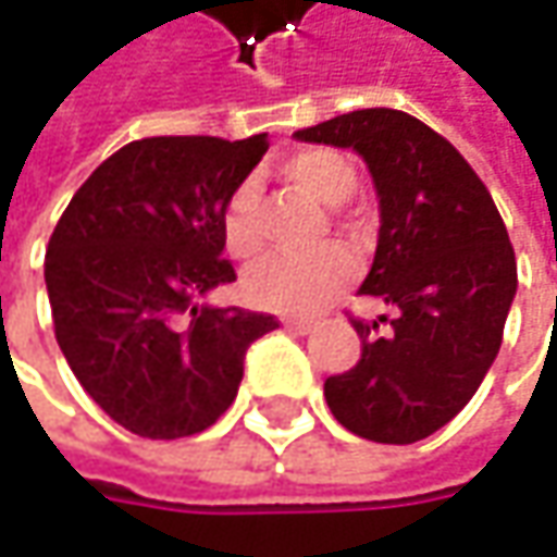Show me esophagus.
Masks as SVG:
<instances>
[{
  "instance_id": "34e87169",
  "label": "esophagus",
  "mask_w": 557,
  "mask_h": 557,
  "mask_svg": "<svg viewBox=\"0 0 557 557\" xmlns=\"http://www.w3.org/2000/svg\"><path fill=\"white\" fill-rule=\"evenodd\" d=\"M283 326H286L289 333H299V336H308V333L314 330L311 321H283Z\"/></svg>"
}]
</instances>
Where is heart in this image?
Instances as JSON below:
<instances>
[{"instance_id": "1", "label": "heart", "mask_w": 557, "mask_h": 557, "mask_svg": "<svg viewBox=\"0 0 557 557\" xmlns=\"http://www.w3.org/2000/svg\"><path fill=\"white\" fill-rule=\"evenodd\" d=\"M280 177L321 206H343L358 186V171L336 149H299L280 161ZM221 236L233 258H252L261 246L258 233V186L236 183L221 211ZM355 277V261L346 249L326 246L308 255H268L243 277V293L255 308L280 314L318 311Z\"/></svg>"}]
</instances>
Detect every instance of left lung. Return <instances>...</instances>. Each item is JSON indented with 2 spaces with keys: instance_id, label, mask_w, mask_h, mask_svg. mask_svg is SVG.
<instances>
[{
  "instance_id": "obj_1",
  "label": "left lung",
  "mask_w": 557,
  "mask_h": 557,
  "mask_svg": "<svg viewBox=\"0 0 557 557\" xmlns=\"http://www.w3.org/2000/svg\"><path fill=\"white\" fill-rule=\"evenodd\" d=\"M296 139L351 149L368 164L380 231L358 293L396 311L383 333L386 314L355 321L361 358L326 376V405L371 443L426 440L480 389L518 293L496 202L461 152L405 111H351Z\"/></svg>"
}]
</instances>
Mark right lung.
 <instances>
[{"mask_svg":"<svg viewBox=\"0 0 557 557\" xmlns=\"http://www.w3.org/2000/svg\"><path fill=\"white\" fill-rule=\"evenodd\" d=\"M268 152L249 139L149 136L106 158L46 249L55 339L89 399L149 440L202 433L236 399L271 314L202 302L233 283L221 211Z\"/></svg>","mask_w":557,"mask_h":557,"instance_id":"obj_1","label":"right lung"}]
</instances>
